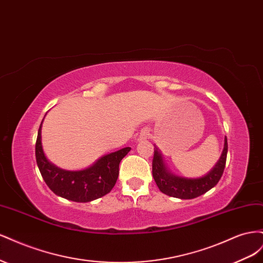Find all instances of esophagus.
Returning a JSON list of instances; mask_svg holds the SVG:
<instances>
[{
	"mask_svg": "<svg viewBox=\"0 0 263 263\" xmlns=\"http://www.w3.org/2000/svg\"><path fill=\"white\" fill-rule=\"evenodd\" d=\"M148 137V132H142L140 135V139H146Z\"/></svg>",
	"mask_w": 263,
	"mask_h": 263,
	"instance_id": "obj_1",
	"label": "esophagus"
}]
</instances>
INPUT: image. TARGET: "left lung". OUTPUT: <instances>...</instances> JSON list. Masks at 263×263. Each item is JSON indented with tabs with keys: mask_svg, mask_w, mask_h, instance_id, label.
<instances>
[{
	"mask_svg": "<svg viewBox=\"0 0 263 263\" xmlns=\"http://www.w3.org/2000/svg\"><path fill=\"white\" fill-rule=\"evenodd\" d=\"M227 138L224 139V148L221 155L212 170L201 178H185L172 173L166 166L161 151L155 146V155L153 160V176L159 190L162 193L181 198L191 200L208 192L217 184L225 169L227 158Z\"/></svg>",
	"mask_w": 263,
	"mask_h": 263,
	"instance_id": "left-lung-1",
	"label": "left lung"
}]
</instances>
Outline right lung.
<instances>
[{"label": "right lung", "instance_id": "right-lung-1", "mask_svg": "<svg viewBox=\"0 0 263 263\" xmlns=\"http://www.w3.org/2000/svg\"><path fill=\"white\" fill-rule=\"evenodd\" d=\"M43 122L38 129L36 141V161L44 181L52 192L69 201L79 203L91 202L109 193L118 178L119 163L132 148L126 147L103 156L92 165L82 170L61 169L50 162L44 153Z\"/></svg>", "mask_w": 263, "mask_h": 263}]
</instances>
